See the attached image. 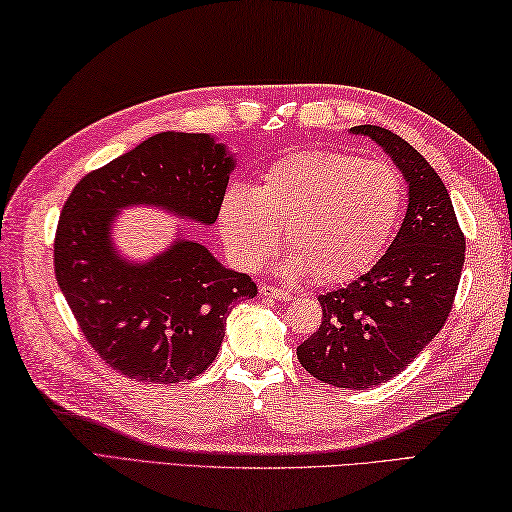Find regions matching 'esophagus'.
Returning a JSON list of instances; mask_svg holds the SVG:
<instances>
[{
	"label": "esophagus",
	"instance_id": "34e87169",
	"mask_svg": "<svg viewBox=\"0 0 512 512\" xmlns=\"http://www.w3.org/2000/svg\"><path fill=\"white\" fill-rule=\"evenodd\" d=\"M260 294H263L265 298H271V300H291V294L287 289H278V287H269V285L260 287Z\"/></svg>",
	"mask_w": 512,
	"mask_h": 512
}]
</instances>
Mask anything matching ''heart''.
Instances as JSON below:
<instances>
[{"mask_svg":"<svg viewBox=\"0 0 512 512\" xmlns=\"http://www.w3.org/2000/svg\"><path fill=\"white\" fill-rule=\"evenodd\" d=\"M402 205L404 181L393 165L344 152H300L269 165L256 192L229 187L218 227L243 269L263 263L285 229V274L344 283L378 260Z\"/></svg>","mask_w":512,"mask_h":512,"instance_id":"obj_1","label":"heart"}]
</instances>
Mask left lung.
I'll return each mask as SVG.
<instances>
[{
  "label": "left lung",
  "instance_id": "left-lung-1",
  "mask_svg": "<svg viewBox=\"0 0 512 512\" xmlns=\"http://www.w3.org/2000/svg\"><path fill=\"white\" fill-rule=\"evenodd\" d=\"M351 134L391 156L409 185V207L378 263L318 296L322 325L296 353L320 382L362 391L395 378L440 333L460 285L466 241L442 179L413 145L380 125H356Z\"/></svg>",
  "mask_w": 512,
  "mask_h": 512
}]
</instances>
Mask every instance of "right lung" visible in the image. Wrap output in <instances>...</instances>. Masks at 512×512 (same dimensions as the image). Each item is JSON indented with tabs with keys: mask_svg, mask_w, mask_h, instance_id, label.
Wrapping results in <instances>:
<instances>
[{
	"mask_svg": "<svg viewBox=\"0 0 512 512\" xmlns=\"http://www.w3.org/2000/svg\"><path fill=\"white\" fill-rule=\"evenodd\" d=\"M234 156L210 134L161 132L75 185L55 236V276L79 329L130 380H192L214 362L234 305L258 294L210 249L176 241L148 263L114 252L119 210L150 205L212 225Z\"/></svg>",
	"mask_w": 512,
	"mask_h": 512,
	"instance_id": "right-lung-1",
	"label": "right lung"
}]
</instances>
